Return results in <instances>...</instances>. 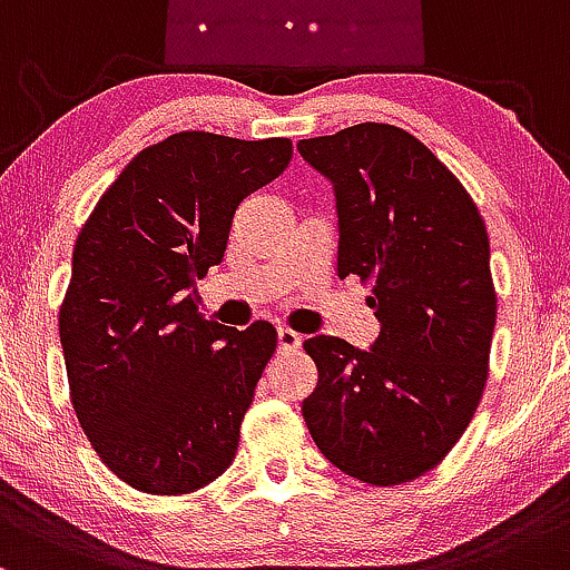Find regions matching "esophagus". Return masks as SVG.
<instances>
[{"label":"esophagus","instance_id":"34e87169","mask_svg":"<svg viewBox=\"0 0 570 570\" xmlns=\"http://www.w3.org/2000/svg\"><path fill=\"white\" fill-rule=\"evenodd\" d=\"M277 344H279V353H293V350L302 347V336L296 334L293 328H279L277 331Z\"/></svg>","mask_w":570,"mask_h":570}]
</instances>
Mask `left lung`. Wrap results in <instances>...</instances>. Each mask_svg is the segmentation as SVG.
I'll return each instance as SVG.
<instances>
[{"instance_id": "left-lung-1", "label": "left lung", "mask_w": 570, "mask_h": 570, "mask_svg": "<svg viewBox=\"0 0 570 570\" xmlns=\"http://www.w3.org/2000/svg\"><path fill=\"white\" fill-rule=\"evenodd\" d=\"M336 190V274L371 287L368 353L312 336L317 387L304 423L338 471L390 488L428 474L474 420L498 296L490 239L463 183L417 137L357 124L298 142Z\"/></svg>"}]
</instances>
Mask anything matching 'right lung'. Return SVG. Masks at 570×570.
Returning <instances> with one entry per match:
<instances>
[{
	"mask_svg": "<svg viewBox=\"0 0 570 570\" xmlns=\"http://www.w3.org/2000/svg\"><path fill=\"white\" fill-rule=\"evenodd\" d=\"M291 158L285 137L171 134L142 147L82 223L59 309L69 401L134 490L188 495L236 458L277 331L207 320L194 285L223 261L242 199Z\"/></svg>",
	"mask_w": 570,
	"mask_h": 570,
	"instance_id": "1",
	"label": "right lung"
}]
</instances>
